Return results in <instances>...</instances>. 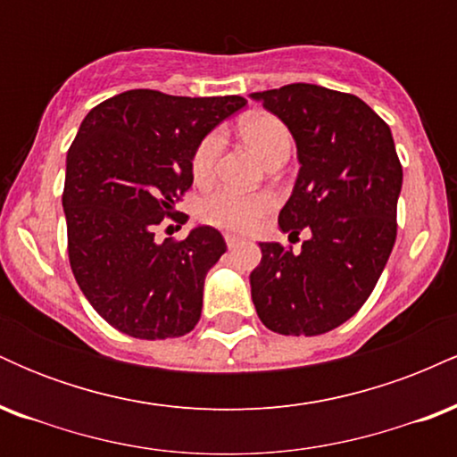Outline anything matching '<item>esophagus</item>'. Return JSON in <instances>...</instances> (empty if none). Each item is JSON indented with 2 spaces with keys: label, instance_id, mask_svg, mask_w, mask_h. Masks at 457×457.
Here are the masks:
<instances>
[{
  "label": "esophagus",
  "instance_id": "obj_1",
  "mask_svg": "<svg viewBox=\"0 0 457 457\" xmlns=\"http://www.w3.org/2000/svg\"><path fill=\"white\" fill-rule=\"evenodd\" d=\"M225 243H228L229 249H234V246H238L240 243H243V238L236 234H225Z\"/></svg>",
  "mask_w": 457,
  "mask_h": 457
}]
</instances>
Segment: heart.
Listing matches in <instances>:
<instances>
[{
    "mask_svg": "<svg viewBox=\"0 0 457 457\" xmlns=\"http://www.w3.org/2000/svg\"><path fill=\"white\" fill-rule=\"evenodd\" d=\"M240 135L251 150L266 165L281 156L290 154L292 135L277 115L253 113L240 122ZM223 150V130L214 129L204 135L191 156V171L197 182L211 180L219 154ZM275 206V199L269 193H238L232 188H219L197 204L199 221L229 232H245L264 217Z\"/></svg>",
    "mask_w": 457,
    "mask_h": 457,
    "instance_id": "b5f03b06",
    "label": "heart"
}]
</instances>
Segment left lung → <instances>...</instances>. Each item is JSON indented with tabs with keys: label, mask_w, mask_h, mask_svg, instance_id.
Returning <instances> with one entry per match:
<instances>
[{
	"label": "left lung",
	"mask_w": 457,
	"mask_h": 457,
	"mask_svg": "<svg viewBox=\"0 0 457 457\" xmlns=\"http://www.w3.org/2000/svg\"><path fill=\"white\" fill-rule=\"evenodd\" d=\"M251 98L296 141L301 170L279 212L281 232H309L298 253L260 243L251 298L275 333H328L363 307L395 245L402 165L391 129L359 96L313 83Z\"/></svg>",
	"instance_id": "left-lung-1"
}]
</instances>
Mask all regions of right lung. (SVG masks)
Instances as JSON below:
<instances>
[{
  "instance_id": "add662e5",
  "label": "right lung",
  "mask_w": 457,
  "mask_h": 457,
  "mask_svg": "<svg viewBox=\"0 0 457 457\" xmlns=\"http://www.w3.org/2000/svg\"><path fill=\"white\" fill-rule=\"evenodd\" d=\"M245 104L129 90L83 118L62 195L68 260L90 305L120 333L167 339L195 328L204 279L228 246L211 225L162 243L154 228L165 217L185 223L176 204L193 185V150Z\"/></svg>"
}]
</instances>
